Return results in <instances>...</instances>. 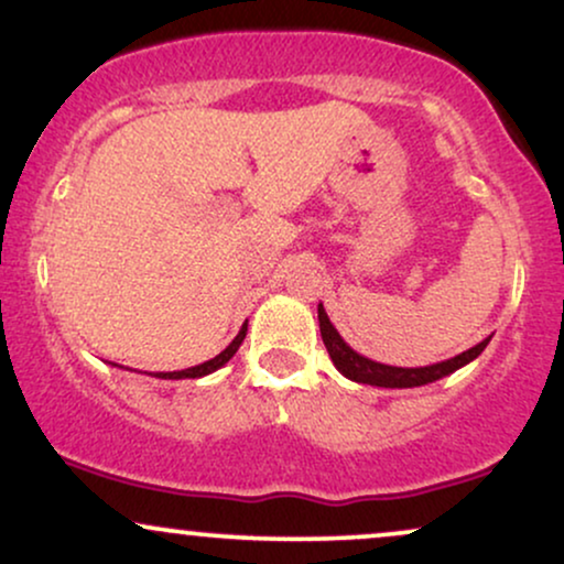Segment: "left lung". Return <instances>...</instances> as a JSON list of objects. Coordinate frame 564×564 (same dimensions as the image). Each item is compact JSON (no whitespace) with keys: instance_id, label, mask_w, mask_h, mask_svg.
<instances>
[{"instance_id":"8db88e82","label":"left lung","mask_w":564,"mask_h":564,"mask_svg":"<svg viewBox=\"0 0 564 564\" xmlns=\"http://www.w3.org/2000/svg\"><path fill=\"white\" fill-rule=\"evenodd\" d=\"M318 329H322V339L326 345V352H329L332 364L343 377L350 381H358V384H371V387H389V389H408V387H423L431 384V381L449 377L457 368L468 366L470 360H476L484 352V347L489 345V339L478 343L470 350L460 352V356L442 360V364L431 366H419V368H402V366H387L377 364V360L360 356V352L352 350L350 345L339 337L335 324L326 316L324 305L318 303Z\"/></svg>"}]
</instances>
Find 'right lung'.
<instances>
[{
    "label": "right lung",
    "instance_id": "add662e5",
    "mask_svg": "<svg viewBox=\"0 0 564 564\" xmlns=\"http://www.w3.org/2000/svg\"><path fill=\"white\" fill-rule=\"evenodd\" d=\"M246 332H248V322L242 324V329L238 332V337L232 339V343H229L225 350L219 352L217 358H212V360H206V364H200V366H193V368H183V371H159V373H154L156 379H200V377H206V373H214L217 371V368H221L227 364L229 358L235 356V352H238V347L242 345V339H246ZM117 366V364H115Z\"/></svg>",
    "mask_w": 564,
    "mask_h": 564
}]
</instances>
